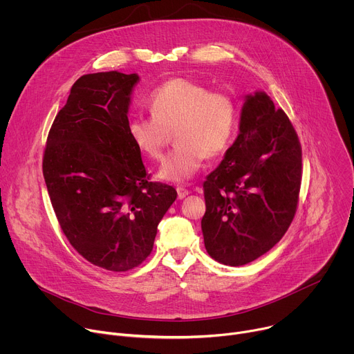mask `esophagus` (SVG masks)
I'll return each mask as SVG.
<instances>
[{
    "label": "esophagus",
    "mask_w": 354,
    "mask_h": 354,
    "mask_svg": "<svg viewBox=\"0 0 354 354\" xmlns=\"http://www.w3.org/2000/svg\"><path fill=\"white\" fill-rule=\"evenodd\" d=\"M176 192H178V198H183V197H186L190 193V190L183 187V186H178Z\"/></svg>",
    "instance_id": "1"
}]
</instances>
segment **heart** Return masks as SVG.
Instances as JSON below:
<instances>
[{
  "instance_id": "obj_1",
  "label": "heart",
  "mask_w": 354,
  "mask_h": 354,
  "mask_svg": "<svg viewBox=\"0 0 354 354\" xmlns=\"http://www.w3.org/2000/svg\"><path fill=\"white\" fill-rule=\"evenodd\" d=\"M151 118H133L129 137L144 156L161 160L174 131L175 148L165 157L160 178L185 182L194 176L203 160L223 156L230 148L238 123L236 104L231 95L212 91L205 84L175 77L151 92Z\"/></svg>"
}]
</instances>
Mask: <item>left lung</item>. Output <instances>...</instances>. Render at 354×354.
I'll list each match as a JSON object with an SVG mask.
<instances>
[{
  "label": "left lung",
  "mask_w": 354,
  "mask_h": 354,
  "mask_svg": "<svg viewBox=\"0 0 354 354\" xmlns=\"http://www.w3.org/2000/svg\"><path fill=\"white\" fill-rule=\"evenodd\" d=\"M302 178L301 144L265 92L246 97L239 134L203 183L207 254L228 266L254 262L287 232Z\"/></svg>",
  "instance_id": "left-lung-1"
}]
</instances>
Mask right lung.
I'll use <instances>...</instances> for the list:
<instances>
[{"label": "right lung", "instance_id": "1", "mask_svg": "<svg viewBox=\"0 0 354 354\" xmlns=\"http://www.w3.org/2000/svg\"><path fill=\"white\" fill-rule=\"evenodd\" d=\"M138 75H82L50 127L43 176L57 221L78 254L111 272H127L153 252L158 223L176 190L151 182L127 131Z\"/></svg>", "mask_w": 354, "mask_h": 354}]
</instances>
